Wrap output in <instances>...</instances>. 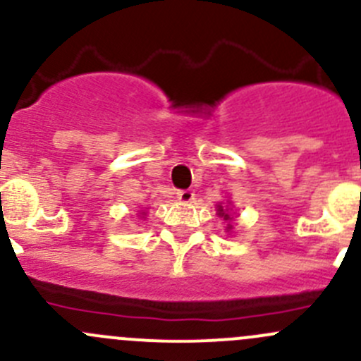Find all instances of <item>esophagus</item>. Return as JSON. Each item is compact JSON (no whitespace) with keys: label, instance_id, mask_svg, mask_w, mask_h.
<instances>
[{"label":"esophagus","instance_id":"34e87169","mask_svg":"<svg viewBox=\"0 0 361 361\" xmlns=\"http://www.w3.org/2000/svg\"><path fill=\"white\" fill-rule=\"evenodd\" d=\"M195 197L194 190H180L178 192V201L180 202H192Z\"/></svg>","mask_w":361,"mask_h":361}]
</instances>
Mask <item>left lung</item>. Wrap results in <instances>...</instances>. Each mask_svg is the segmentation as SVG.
I'll return each instance as SVG.
<instances>
[{
    "label": "left lung",
    "mask_w": 361,
    "mask_h": 361,
    "mask_svg": "<svg viewBox=\"0 0 361 361\" xmlns=\"http://www.w3.org/2000/svg\"><path fill=\"white\" fill-rule=\"evenodd\" d=\"M216 211H218V216H221V218H224V220H232L231 214H228V209L225 206H221V202L216 206ZM227 228H228V231H231L232 225H228Z\"/></svg>",
    "instance_id": "obj_1"
}]
</instances>
